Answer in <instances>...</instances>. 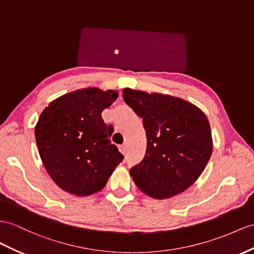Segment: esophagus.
I'll return each mask as SVG.
<instances>
[{"label":"esophagus","mask_w":254,"mask_h":254,"mask_svg":"<svg viewBox=\"0 0 254 254\" xmlns=\"http://www.w3.org/2000/svg\"><path fill=\"white\" fill-rule=\"evenodd\" d=\"M119 150L121 151V153L126 154L127 153V146L126 145H120L119 146Z\"/></svg>","instance_id":"obj_1"}]
</instances>
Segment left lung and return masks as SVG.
<instances>
[{
  "instance_id": "8db88e82",
  "label": "left lung",
  "mask_w": 254,
  "mask_h": 254,
  "mask_svg": "<svg viewBox=\"0 0 254 254\" xmlns=\"http://www.w3.org/2000/svg\"><path fill=\"white\" fill-rule=\"evenodd\" d=\"M122 96L142 118L147 136L144 159L129 170L135 185L159 199L186 191L211 157V132L205 114L171 95L125 89Z\"/></svg>"
}]
</instances>
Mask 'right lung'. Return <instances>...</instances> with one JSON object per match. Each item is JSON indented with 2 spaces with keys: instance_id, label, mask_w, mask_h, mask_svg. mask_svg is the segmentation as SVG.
Wrapping results in <instances>:
<instances>
[{
  "instance_id": "add662e5",
  "label": "right lung",
  "mask_w": 254,
  "mask_h": 254,
  "mask_svg": "<svg viewBox=\"0 0 254 254\" xmlns=\"http://www.w3.org/2000/svg\"><path fill=\"white\" fill-rule=\"evenodd\" d=\"M116 91L87 88L65 94L43 110L35 139L43 164L61 189L77 196L101 191L125 159L108 138L102 112Z\"/></svg>"
}]
</instances>
